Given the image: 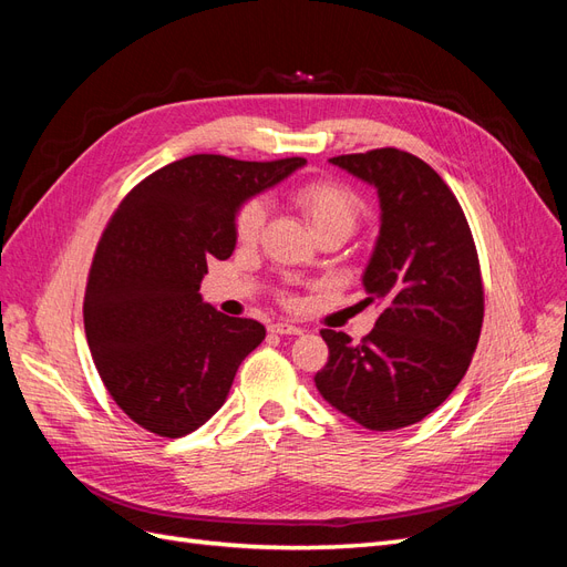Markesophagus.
I'll return each mask as SVG.
<instances>
[{
    "mask_svg": "<svg viewBox=\"0 0 567 567\" xmlns=\"http://www.w3.org/2000/svg\"><path fill=\"white\" fill-rule=\"evenodd\" d=\"M271 333H279V336H300L302 329L296 323H286V321H279V323H271L269 326Z\"/></svg>",
    "mask_w": 567,
    "mask_h": 567,
    "instance_id": "obj_1",
    "label": "esophagus"
}]
</instances>
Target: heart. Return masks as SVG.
<instances>
[{"label": "heart", "mask_w": 567, "mask_h": 567, "mask_svg": "<svg viewBox=\"0 0 567 567\" xmlns=\"http://www.w3.org/2000/svg\"><path fill=\"white\" fill-rule=\"evenodd\" d=\"M300 215L307 225L315 231V236L326 231H338L342 236H350L357 227L359 217H362V200L352 192L348 184L336 179H310L298 184L290 192ZM265 225V203L260 198H248L236 210L234 229L236 238L241 244H252ZM288 305H293V296H284Z\"/></svg>", "instance_id": "heart-1"}]
</instances>
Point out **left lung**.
I'll return each mask as SVG.
<instances>
[{"label":"left lung","instance_id":"8db88e82","mask_svg":"<svg viewBox=\"0 0 567 567\" xmlns=\"http://www.w3.org/2000/svg\"><path fill=\"white\" fill-rule=\"evenodd\" d=\"M379 188L381 234L364 271L381 315L362 342L323 329L321 398L369 431H398L435 411L466 375L485 317L473 234L452 188L400 148L331 158Z\"/></svg>","mask_w":567,"mask_h":567}]
</instances>
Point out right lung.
Segmentation results:
<instances>
[{
    "mask_svg": "<svg viewBox=\"0 0 567 567\" xmlns=\"http://www.w3.org/2000/svg\"><path fill=\"white\" fill-rule=\"evenodd\" d=\"M305 163L198 153L156 169L117 205L84 290V333L111 398L148 433H194L265 340L260 321L217 312L198 288L213 257L234 252L241 203Z\"/></svg>",
    "mask_w": 567,
    "mask_h": 567,
    "instance_id": "obj_1",
    "label": "right lung"
}]
</instances>
